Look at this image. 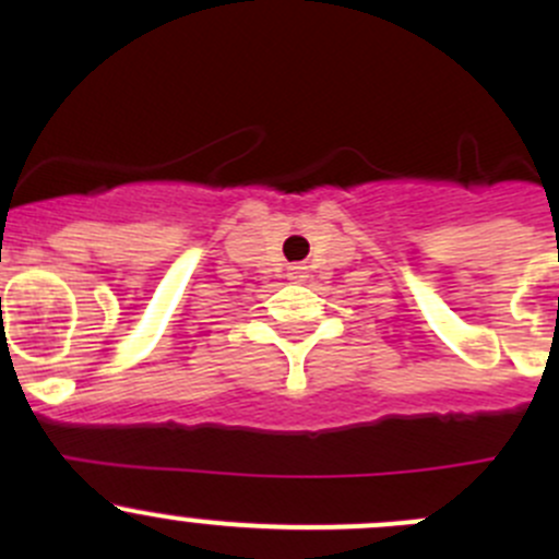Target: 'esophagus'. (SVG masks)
Segmentation results:
<instances>
[{"label":"esophagus","mask_w":559,"mask_h":559,"mask_svg":"<svg viewBox=\"0 0 559 559\" xmlns=\"http://www.w3.org/2000/svg\"><path fill=\"white\" fill-rule=\"evenodd\" d=\"M306 270L308 267H302V264H289V267H286V278L302 281V278H306Z\"/></svg>","instance_id":"34e87169"}]
</instances>
